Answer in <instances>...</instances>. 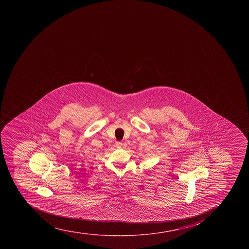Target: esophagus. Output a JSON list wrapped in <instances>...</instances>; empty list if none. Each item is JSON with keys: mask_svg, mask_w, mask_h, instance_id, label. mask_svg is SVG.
Returning a JSON list of instances; mask_svg holds the SVG:
<instances>
[{"mask_svg": "<svg viewBox=\"0 0 249 249\" xmlns=\"http://www.w3.org/2000/svg\"><path fill=\"white\" fill-rule=\"evenodd\" d=\"M115 145L117 148H121V147L123 146V142H121V141H117L115 143Z\"/></svg>", "mask_w": 249, "mask_h": 249, "instance_id": "esophagus-1", "label": "esophagus"}]
</instances>
